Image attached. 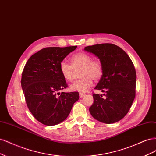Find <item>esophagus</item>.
<instances>
[{
    "label": "esophagus",
    "mask_w": 156,
    "mask_h": 156,
    "mask_svg": "<svg viewBox=\"0 0 156 156\" xmlns=\"http://www.w3.org/2000/svg\"><path fill=\"white\" fill-rule=\"evenodd\" d=\"M85 95V93H80L79 94V96H80V98H83L84 96Z\"/></svg>",
    "instance_id": "obj_1"
}]
</instances>
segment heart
<instances>
[{
    "instance_id": "b5f03b06",
    "label": "heart",
    "mask_w": 156,
    "mask_h": 156,
    "mask_svg": "<svg viewBox=\"0 0 156 156\" xmlns=\"http://www.w3.org/2000/svg\"><path fill=\"white\" fill-rule=\"evenodd\" d=\"M71 65L64 61L59 64V71L63 78L67 81L73 79L74 69L80 67V75L81 78L75 80L71 85L72 91L84 93L93 83L92 79L97 80L102 77L103 66L99 60L92 59L91 56L85 52H78L70 58Z\"/></svg>"
}]
</instances>
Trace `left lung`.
<instances>
[{"instance_id": "left-lung-1", "label": "left lung", "mask_w": 156, "mask_h": 156, "mask_svg": "<svg viewBox=\"0 0 156 156\" xmlns=\"http://www.w3.org/2000/svg\"><path fill=\"white\" fill-rule=\"evenodd\" d=\"M84 51L94 54L102 63L103 74L94 89L105 93L104 98L102 94H93L89 112L101 122H118L128 113L135 97L136 72L133 62L121 48L111 43L88 46Z\"/></svg>"}]
</instances>
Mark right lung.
Returning <instances> with one entry per match:
<instances>
[{
  "label": "right lung",
  "instance_id": "right-lung-1",
  "mask_svg": "<svg viewBox=\"0 0 156 156\" xmlns=\"http://www.w3.org/2000/svg\"><path fill=\"white\" fill-rule=\"evenodd\" d=\"M77 46L47 47L28 59L22 73L21 87L27 106L41 123L54 126L67 119L78 92L60 93L67 87L59 64Z\"/></svg>",
  "mask_w": 156,
  "mask_h": 156
}]
</instances>
